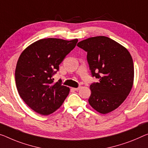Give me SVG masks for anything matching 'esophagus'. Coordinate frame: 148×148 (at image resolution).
<instances>
[{
    "label": "esophagus",
    "mask_w": 148,
    "mask_h": 148,
    "mask_svg": "<svg viewBox=\"0 0 148 148\" xmlns=\"http://www.w3.org/2000/svg\"><path fill=\"white\" fill-rule=\"evenodd\" d=\"M71 89H72V90H79V89H80V87H77V88H72Z\"/></svg>",
    "instance_id": "1"
}]
</instances>
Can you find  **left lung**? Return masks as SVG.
<instances>
[{
    "mask_svg": "<svg viewBox=\"0 0 148 148\" xmlns=\"http://www.w3.org/2000/svg\"><path fill=\"white\" fill-rule=\"evenodd\" d=\"M77 46L87 52L92 77L99 79L90 85L88 103L101 114L117 108L128 96L134 83L132 56L126 47L106 36H96L79 42Z\"/></svg>",
    "mask_w": 148,
    "mask_h": 148,
    "instance_id": "8db88e82",
    "label": "left lung"
}]
</instances>
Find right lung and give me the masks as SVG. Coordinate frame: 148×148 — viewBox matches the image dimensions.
Instances as JSON below:
<instances>
[{"label":"right lung","instance_id":"add662e5","mask_svg":"<svg viewBox=\"0 0 148 148\" xmlns=\"http://www.w3.org/2000/svg\"><path fill=\"white\" fill-rule=\"evenodd\" d=\"M77 42L45 38L29 45L20 54L15 71L18 92L25 103L40 114L55 112L69 95V88L61 82L54 83L52 77Z\"/></svg>","mask_w":148,"mask_h":148}]
</instances>
